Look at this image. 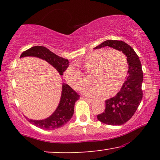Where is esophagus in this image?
Here are the masks:
<instances>
[{"instance_id": "esophagus-1", "label": "esophagus", "mask_w": 160, "mask_h": 160, "mask_svg": "<svg viewBox=\"0 0 160 160\" xmlns=\"http://www.w3.org/2000/svg\"><path fill=\"white\" fill-rule=\"evenodd\" d=\"M81 98H82V99H83V100L86 101V102H89V103H92V102H93L92 99H91V98H85V97H83V96H82V97H81Z\"/></svg>"}]
</instances>
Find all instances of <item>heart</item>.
I'll return each instance as SVG.
<instances>
[{
  "mask_svg": "<svg viewBox=\"0 0 160 160\" xmlns=\"http://www.w3.org/2000/svg\"><path fill=\"white\" fill-rule=\"evenodd\" d=\"M86 72L92 74L94 82L82 89V93L89 97L113 95L120 89L127 74V58L117 49H98L89 53L83 60ZM68 83L75 89H80L86 81L83 73L74 65H70L65 71Z\"/></svg>",
  "mask_w": 160,
  "mask_h": 160,
  "instance_id": "heart-1",
  "label": "heart"
}]
</instances>
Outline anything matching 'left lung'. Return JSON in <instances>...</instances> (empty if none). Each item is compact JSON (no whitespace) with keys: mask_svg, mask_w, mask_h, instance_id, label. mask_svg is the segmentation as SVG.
<instances>
[{"mask_svg":"<svg viewBox=\"0 0 160 160\" xmlns=\"http://www.w3.org/2000/svg\"><path fill=\"white\" fill-rule=\"evenodd\" d=\"M104 47L122 51L127 57L128 70L126 81L120 91L113 98L105 101V110L97 116L103 123L111 126H120L126 123L135 114L143 97V71L139 57L135 50L122 40H108L94 49Z\"/></svg>","mask_w":160,"mask_h":160,"instance_id":"8db88e82","label":"left lung"}]
</instances>
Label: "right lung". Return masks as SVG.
Here are the masks:
<instances>
[{
    "instance_id": "obj_1",
    "label": "right lung",
    "mask_w": 160,
    "mask_h": 160,
    "mask_svg": "<svg viewBox=\"0 0 160 160\" xmlns=\"http://www.w3.org/2000/svg\"><path fill=\"white\" fill-rule=\"evenodd\" d=\"M26 56H32L40 58L45 60L56 68L60 75L68 67L69 62L68 59L62 58L51 52L49 49L41 46H35L32 48L27 49L22 53L20 58ZM80 98V95L75 92L71 86L66 83H62V89L61 98L58 107L50 117L41 120H34L28 119L29 122L32 123L37 127L43 129H56L62 127L67 123L73 117L74 111L75 102Z\"/></svg>"
}]
</instances>
